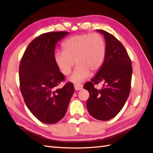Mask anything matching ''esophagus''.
<instances>
[{"instance_id": "esophagus-1", "label": "esophagus", "mask_w": 153, "mask_h": 153, "mask_svg": "<svg viewBox=\"0 0 153 153\" xmlns=\"http://www.w3.org/2000/svg\"><path fill=\"white\" fill-rule=\"evenodd\" d=\"M74 87H75L76 91H80V90L83 88V85H81V84L76 83V84L74 85Z\"/></svg>"}]
</instances>
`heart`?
<instances>
[{
    "label": "heart",
    "instance_id": "heart-1",
    "mask_svg": "<svg viewBox=\"0 0 153 153\" xmlns=\"http://www.w3.org/2000/svg\"><path fill=\"white\" fill-rule=\"evenodd\" d=\"M63 50L54 54V61L60 71L68 76L76 63L77 65L70 81L83 82L92 73H96L102 66L106 54V44L98 33L76 35L62 44Z\"/></svg>",
    "mask_w": 153,
    "mask_h": 153
}]
</instances>
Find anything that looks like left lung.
I'll return each instance as SVG.
<instances>
[{"label":"left lung","instance_id":"1","mask_svg":"<svg viewBox=\"0 0 153 153\" xmlns=\"http://www.w3.org/2000/svg\"><path fill=\"white\" fill-rule=\"evenodd\" d=\"M106 54L103 64L96 76L86 83L83 88L89 92L87 101L88 111L94 118L107 121L115 117L126 102L131 91L132 67L130 57L121 42L105 30ZM104 83L100 90L94 85Z\"/></svg>","mask_w":153,"mask_h":153}]
</instances>
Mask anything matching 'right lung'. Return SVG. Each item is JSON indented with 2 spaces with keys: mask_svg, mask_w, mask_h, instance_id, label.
I'll list each match as a JSON object with an SVG mask.
<instances>
[{
  "mask_svg": "<svg viewBox=\"0 0 153 153\" xmlns=\"http://www.w3.org/2000/svg\"><path fill=\"white\" fill-rule=\"evenodd\" d=\"M68 32L42 33L31 42L19 65L20 90L27 107L42 122L53 124L66 114L74 87L68 82L57 88L65 77L54 61L57 42Z\"/></svg>",
  "mask_w": 153,
  "mask_h": 153,
  "instance_id": "add662e5",
  "label": "right lung"
}]
</instances>
